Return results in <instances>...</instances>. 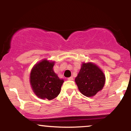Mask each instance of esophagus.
<instances>
[{
    "label": "esophagus",
    "mask_w": 131,
    "mask_h": 131,
    "mask_svg": "<svg viewBox=\"0 0 131 131\" xmlns=\"http://www.w3.org/2000/svg\"><path fill=\"white\" fill-rule=\"evenodd\" d=\"M68 80H69V81H73V78L72 77H70V78H68Z\"/></svg>",
    "instance_id": "1"
}]
</instances>
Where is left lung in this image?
Returning <instances> with one entry per match:
<instances>
[{
    "label": "left lung",
    "instance_id": "1",
    "mask_svg": "<svg viewBox=\"0 0 131 131\" xmlns=\"http://www.w3.org/2000/svg\"><path fill=\"white\" fill-rule=\"evenodd\" d=\"M75 82L81 94L91 97L102 91L105 83V76L94 63H82Z\"/></svg>",
    "mask_w": 131,
    "mask_h": 131
}]
</instances>
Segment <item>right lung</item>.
<instances>
[{
    "mask_svg": "<svg viewBox=\"0 0 131 131\" xmlns=\"http://www.w3.org/2000/svg\"><path fill=\"white\" fill-rule=\"evenodd\" d=\"M55 61L43 59L33 67L30 73V84L37 97L42 99L51 100L60 93L63 83L54 72Z\"/></svg>",
    "mask_w": 131,
    "mask_h": 131,
    "instance_id": "1",
    "label": "right lung"
}]
</instances>
